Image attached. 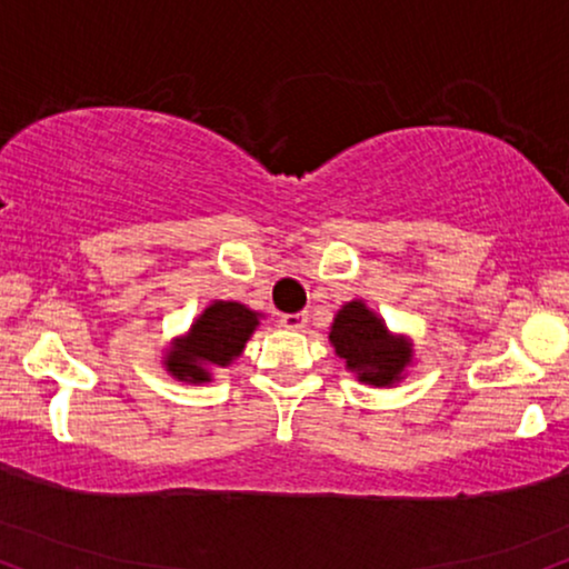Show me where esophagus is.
I'll return each instance as SVG.
<instances>
[{
  "mask_svg": "<svg viewBox=\"0 0 569 569\" xmlns=\"http://www.w3.org/2000/svg\"><path fill=\"white\" fill-rule=\"evenodd\" d=\"M282 327L284 329H303L308 321V313H282Z\"/></svg>",
  "mask_w": 569,
  "mask_h": 569,
  "instance_id": "1",
  "label": "esophagus"
}]
</instances>
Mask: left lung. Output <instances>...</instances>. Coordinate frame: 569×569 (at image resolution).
<instances>
[{"mask_svg":"<svg viewBox=\"0 0 569 569\" xmlns=\"http://www.w3.org/2000/svg\"><path fill=\"white\" fill-rule=\"evenodd\" d=\"M329 340L340 359H346L348 369L359 371L363 382L380 385V388L396 382L409 363L411 350L392 340L382 321L356 300L340 308Z\"/></svg>","mask_w":569,"mask_h":569,"instance_id":"obj_1","label":"left lung"}]
</instances>
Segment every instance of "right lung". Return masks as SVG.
Segmentation results:
<instances>
[{
	"label": "right lung",
	"instance_id": "right-lung-1",
	"mask_svg": "<svg viewBox=\"0 0 569 569\" xmlns=\"http://www.w3.org/2000/svg\"><path fill=\"white\" fill-rule=\"evenodd\" d=\"M258 325V317L240 303H213L189 329L187 340L168 356V371L177 380L206 382L208 363L227 367L242 353L244 342Z\"/></svg>",
	"mask_w": 569,
	"mask_h": 569
}]
</instances>
